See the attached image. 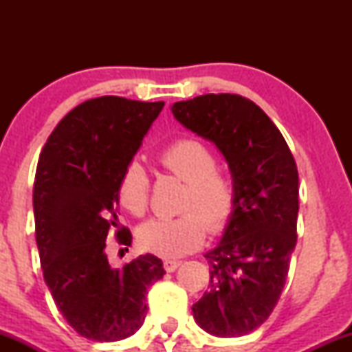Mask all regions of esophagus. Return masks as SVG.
I'll use <instances>...</instances> for the list:
<instances>
[{
  "instance_id": "34e87169",
  "label": "esophagus",
  "mask_w": 352,
  "mask_h": 352,
  "mask_svg": "<svg viewBox=\"0 0 352 352\" xmlns=\"http://www.w3.org/2000/svg\"><path fill=\"white\" fill-rule=\"evenodd\" d=\"M179 266H180V261H177V260H164V270L167 273L175 272V270L179 268Z\"/></svg>"
}]
</instances>
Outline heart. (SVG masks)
<instances>
[{"mask_svg": "<svg viewBox=\"0 0 352 352\" xmlns=\"http://www.w3.org/2000/svg\"><path fill=\"white\" fill-rule=\"evenodd\" d=\"M159 162L177 179L187 182L175 218H153L137 230L145 252L162 258H179L204 245L207 230L220 235L232 223L236 210V185L227 172L217 168L208 145L192 137L173 140L159 152ZM151 197V179L137 160L124 167L117 184L119 204L132 215H144Z\"/></svg>", "mask_w": 352, "mask_h": 352, "instance_id": "heart-1", "label": "heart"}]
</instances>
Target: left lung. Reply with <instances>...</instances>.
I'll return each mask as SVG.
<instances>
[{
  "label": "left lung",
  "instance_id": "8db88e82",
  "mask_svg": "<svg viewBox=\"0 0 352 352\" xmlns=\"http://www.w3.org/2000/svg\"><path fill=\"white\" fill-rule=\"evenodd\" d=\"M172 112L220 148L236 185L232 223L205 254L210 289L193 305V318L213 336H243L268 319L285 288L298 236L296 162L273 120L241 96H199Z\"/></svg>",
  "mask_w": 352,
  "mask_h": 352
}]
</instances>
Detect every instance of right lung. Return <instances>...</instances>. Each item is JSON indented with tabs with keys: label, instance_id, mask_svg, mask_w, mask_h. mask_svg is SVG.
I'll use <instances>...</instances> for the list:
<instances>
[{
	"label": "right lung",
	"instance_id": "obj_1",
	"mask_svg": "<svg viewBox=\"0 0 352 352\" xmlns=\"http://www.w3.org/2000/svg\"><path fill=\"white\" fill-rule=\"evenodd\" d=\"M162 107V100L89 99L56 125L39 155L33 207L43 276L64 319L92 341L134 334L147 314L148 286L165 274L153 254L122 268H112L106 254L120 173ZM116 236L131 245L125 227Z\"/></svg>",
	"mask_w": 352,
	"mask_h": 352
}]
</instances>
